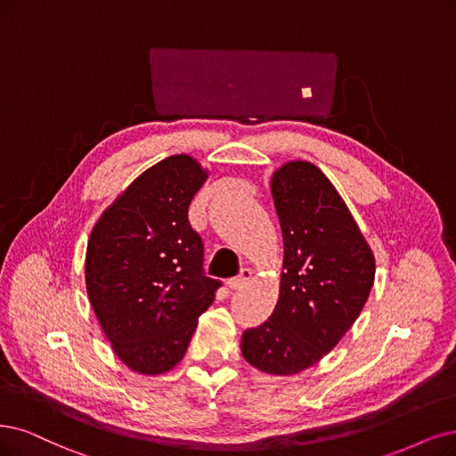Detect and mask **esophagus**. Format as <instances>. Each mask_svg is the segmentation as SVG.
<instances>
[{"instance_id":"1","label":"esophagus","mask_w":456,"mask_h":456,"mask_svg":"<svg viewBox=\"0 0 456 456\" xmlns=\"http://www.w3.org/2000/svg\"><path fill=\"white\" fill-rule=\"evenodd\" d=\"M249 278H251V271H249L248 266H244L242 271H240V274L231 278V280L227 281V285H229L231 289H239V288H242V285H246V283L249 281Z\"/></svg>"}]
</instances>
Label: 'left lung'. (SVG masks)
Masks as SVG:
<instances>
[{"instance_id": "obj_1", "label": "left lung", "mask_w": 456, "mask_h": 456, "mask_svg": "<svg viewBox=\"0 0 456 456\" xmlns=\"http://www.w3.org/2000/svg\"><path fill=\"white\" fill-rule=\"evenodd\" d=\"M283 273L273 315L242 334V355L266 374L291 376L322 361L355 323L376 263L329 178L308 161L273 176Z\"/></svg>"}]
</instances>
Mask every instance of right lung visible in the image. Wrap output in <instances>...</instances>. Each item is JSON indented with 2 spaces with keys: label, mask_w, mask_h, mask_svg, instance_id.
I'll use <instances>...</instances> for the list:
<instances>
[{
  "label": "right lung",
  "mask_w": 456,
  "mask_h": 456,
  "mask_svg": "<svg viewBox=\"0 0 456 456\" xmlns=\"http://www.w3.org/2000/svg\"><path fill=\"white\" fill-rule=\"evenodd\" d=\"M207 173L190 156L150 167L95 224L86 251V289L112 349L131 370L175 368L197 319L222 288L205 274V246L188 219Z\"/></svg>",
  "instance_id": "right-lung-1"
}]
</instances>
